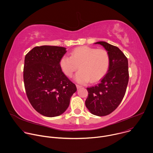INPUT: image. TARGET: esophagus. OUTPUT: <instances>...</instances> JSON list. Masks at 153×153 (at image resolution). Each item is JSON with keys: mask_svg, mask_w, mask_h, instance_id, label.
<instances>
[{"mask_svg": "<svg viewBox=\"0 0 153 153\" xmlns=\"http://www.w3.org/2000/svg\"><path fill=\"white\" fill-rule=\"evenodd\" d=\"M76 87H77V89H80V88H82V86H81L78 85H76Z\"/></svg>", "mask_w": 153, "mask_h": 153, "instance_id": "obj_1", "label": "esophagus"}]
</instances>
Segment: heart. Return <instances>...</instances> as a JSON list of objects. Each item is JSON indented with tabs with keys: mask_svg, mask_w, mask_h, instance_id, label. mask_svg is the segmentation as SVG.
Masks as SVG:
<instances>
[{
	"mask_svg": "<svg viewBox=\"0 0 153 153\" xmlns=\"http://www.w3.org/2000/svg\"><path fill=\"white\" fill-rule=\"evenodd\" d=\"M109 64L110 57L106 50L88 46L75 48L70 56L64 55L60 60L61 70L68 77H71L78 67L80 68L74 79L80 84L101 80L107 73Z\"/></svg>",
	"mask_w": 153,
	"mask_h": 153,
	"instance_id": "1",
	"label": "heart"
}]
</instances>
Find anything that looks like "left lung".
<instances>
[{"label":"left lung","instance_id":"1","mask_svg":"<svg viewBox=\"0 0 153 153\" xmlns=\"http://www.w3.org/2000/svg\"><path fill=\"white\" fill-rule=\"evenodd\" d=\"M94 44L102 45L108 51L110 64L100 82L87 88L89 94L85 105L91 114L102 117L115 111L125 96L129 80L128 62L117 47L105 41Z\"/></svg>","mask_w":153,"mask_h":153}]
</instances>
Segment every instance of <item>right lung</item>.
<instances>
[{"instance_id":"add662e5","label":"right lung","mask_w":153,"mask_h":153,"mask_svg":"<svg viewBox=\"0 0 153 153\" xmlns=\"http://www.w3.org/2000/svg\"><path fill=\"white\" fill-rule=\"evenodd\" d=\"M67 52L62 47H35L25 56L24 81L32 107L47 117H57L68 108L76 85L62 71L60 60Z\"/></svg>"}]
</instances>
